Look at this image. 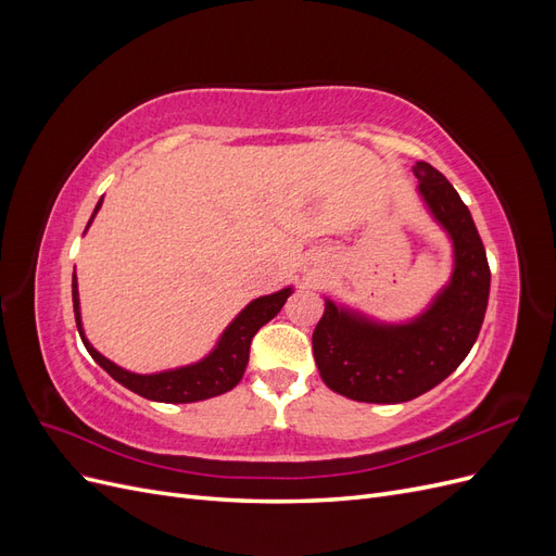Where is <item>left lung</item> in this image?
<instances>
[{
  "label": "left lung",
  "mask_w": 556,
  "mask_h": 556,
  "mask_svg": "<svg viewBox=\"0 0 556 556\" xmlns=\"http://www.w3.org/2000/svg\"><path fill=\"white\" fill-rule=\"evenodd\" d=\"M419 194L454 248V271L413 323L382 325L325 299L313 331L317 371L329 390L366 403H403L443 382L473 348L486 301L490 264L468 206L427 162L413 166Z\"/></svg>",
  "instance_id": "8db88e82"
}]
</instances>
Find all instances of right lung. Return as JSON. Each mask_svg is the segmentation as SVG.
I'll return each instance as SVG.
<instances>
[{
	"label": "right lung",
	"instance_id": "add662e5",
	"mask_svg": "<svg viewBox=\"0 0 556 556\" xmlns=\"http://www.w3.org/2000/svg\"><path fill=\"white\" fill-rule=\"evenodd\" d=\"M99 206H102V201L97 204L92 217L97 215ZM92 217H90V223H92ZM290 294H292V288H285L280 292L250 301V304L237 315V319H233V323L225 329V333L220 336V341H217L211 355L201 362L174 368V371L139 376V374L125 371V368H121V366H115L104 355H99V352L88 343L86 333H83V327H80L76 271L72 278L76 327H78V333L83 339V345H86L90 352V357L99 366H102L113 380L125 384L127 390H131L134 394H139L150 401H162V403H192V401H204V399L233 390V387L239 384V380L245 374L252 336H255L268 323V319H274L280 313V308L285 306V301H288Z\"/></svg>",
	"mask_w": 556,
	"mask_h": 556
}]
</instances>
